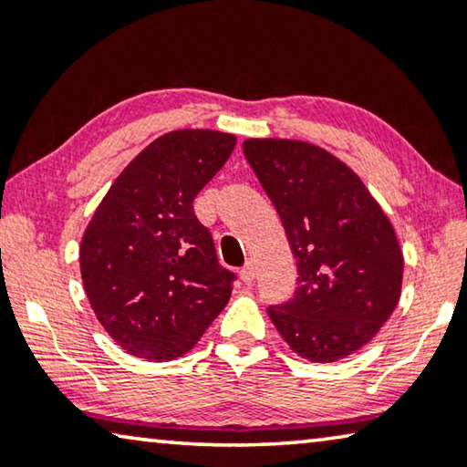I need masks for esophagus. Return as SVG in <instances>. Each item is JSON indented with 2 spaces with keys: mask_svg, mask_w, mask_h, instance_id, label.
<instances>
[{
  "mask_svg": "<svg viewBox=\"0 0 467 467\" xmlns=\"http://www.w3.org/2000/svg\"><path fill=\"white\" fill-rule=\"evenodd\" d=\"M239 275H241V279L245 281V284H252L254 277H255V268H254V262H245V266L241 268Z\"/></svg>",
  "mask_w": 467,
  "mask_h": 467,
  "instance_id": "obj_1",
  "label": "esophagus"
}]
</instances>
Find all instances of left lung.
Segmentation results:
<instances>
[{"label":"left lung","instance_id":"8db88e82","mask_svg":"<svg viewBox=\"0 0 467 467\" xmlns=\"http://www.w3.org/2000/svg\"><path fill=\"white\" fill-rule=\"evenodd\" d=\"M243 154L277 209L298 279L268 317L308 362L343 359L377 337L402 290L404 258L364 182L324 148L247 140Z\"/></svg>","mask_w":467,"mask_h":467}]
</instances>
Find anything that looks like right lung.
I'll use <instances>...</instances> for the list:
<instances>
[{
  "label": "right lung",
  "mask_w": 467,
  "mask_h": 467,
  "mask_svg": "<svg viewBox=\"0 0 467 467\" xmlns=\"http://www.w3.org/2000/svg\"><path fill=\"white\" fill-rule=\"evenodd\" d=\"M236 137L182 129L154 140L116 177L80 245L90 306L130 356L169 362L188 353L233 292L192 201L224 167Z\"/></svg>",
  "instance_id": "add662e5"
}]
</instances>
